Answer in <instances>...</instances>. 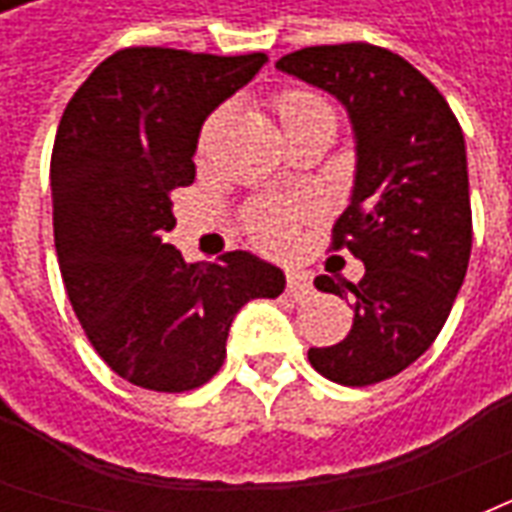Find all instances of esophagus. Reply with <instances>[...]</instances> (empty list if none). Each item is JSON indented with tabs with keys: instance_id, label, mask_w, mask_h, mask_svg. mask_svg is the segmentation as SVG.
I'll return each mask as SVG.
<instances>
[{
	"instance_id": "34e87169",
	"label": "esophagus",
	"mask_w": 512,
	"mask_h": 512,
	"mask_svg": "<svg viewBox=\"0 0 512 512\" xmlns=\"http://www.w3.org/2000/svg\"><path fill=\"white\" fill-rule=\"evenodd\" d=\"M312 293V279L310 274H304V271H290L288 274V296L290 299H307Z\"/></svg>"
}]
</instances>
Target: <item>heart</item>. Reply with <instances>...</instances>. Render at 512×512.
<instances>
[{"mask_svg": "<svg viewBox=\"0 0 512 512\" xmlns=\"http://www.w3.org/2000/svg\"><path fill=\"white\" fill-rule=\"evenodd\" d=\"M274 109H277L282 131L310 126V123H334L332 106L326 104L318 93L301 90V87L279 93ZM293 222H296V213L290 211L288 205L274 200H257L244 211L246 233L268 249H279V246L288 244L290 235H293Z\"/></svg>", "mask_w": 512, "mask_h": 512, "instance_id": "1", "label": "heart"}]
</instances>
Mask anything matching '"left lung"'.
Returning <instances> with one entry per match:
<instances>
[{
	"instance_id": "obj_1",
	"label": "left lung",
	"mask_w": 512,
	"mask_h": 512,
	"mask_svg": "<svg viewBox=\"0 0 512 512\" xmlns=\"http://www.w3.org/2000/svg\"><path fill=\"white\" fill-rule=\"evenodd\" d=\"M282 73L334 95L351 117L356 175L332 246L365 277H318L315 288L354 301V326L310 365L343 386L397 376L439 337L472 255L466 142L444 95L406 62L370 43L285 54Z\"/></svg>"
}]
</instances>
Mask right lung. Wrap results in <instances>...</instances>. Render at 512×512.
<instances>
[{"mask_svg":"<svg viewBox=\"0 0 512 512\" xmlns=\"http://www.w3.org/2000/svg\"><path fill=\"white\" fill-rule=\"evenodd\" d=\"M268 62L158 46L115 51L73 93L51 153L54 246L73 312L128 384L189 392L216 376L235 312L285 274L252 252L186 263L169 194L194 180L200 128Z\"/></svg>","mask_w":512,"mask_h":512,"instance_id":"obj_1","label":"right lung"}]
</instances>
